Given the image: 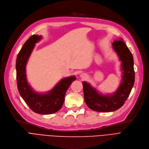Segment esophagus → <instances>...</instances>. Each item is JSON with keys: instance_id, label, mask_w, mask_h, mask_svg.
Returning <instances> with one entry per match:
<instances>
[{"instance_id": "obj_1", "label": "esophagus", "mask_w": 149, "mask_h": 149, "mask_svg": "<svg viewBox=\"0 0 149 149\" xmlns=\"http://www.w3.org/2000/svg\"><path fill=\"white\" fill-rule=\"evenodd\" d=\"M80 76H81V78H82V79H86V78H87L88 76L86 73H82V74H81Z\"/></svg>"}]
</instances>
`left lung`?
<instances>
[{"label":"left lung","mask_w":149,"mask_h":149,"mask_svg":"<svg viewBox=\"0 0 149 149\" xmlns=\"http://www.w3.org/2000/svg\"><path fill=\"white\" fill-rule=\"evenodd\" d=\"M112 47L121 61L122 79L116 91L111 94L103 95L89 83L82 82L85 102L88 108L98 112H110L121 108L129 97L134 82L133 58L129 49L121 38L113 42Z\"/></svg>","instance_id":"1"}]
</instances>
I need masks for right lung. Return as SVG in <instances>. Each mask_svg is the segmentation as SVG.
Returning a JSON list of instances; mask_svg holds the SVG:
<instances>
[{
	"label": "right lung",
	"mask_w": 149,
	"mask_h": 149,
	"mask_svg": "<svg viewBox=\"0 0 149 149\" xmlns=\"http://www.w3.org/2000/svg\"><path fill=\"white\" fill-rule=\"evenodd\" d=\"M41 39L42 36L33 35L20 50L16 63L17 85L21 97L34 112L41 115H49L61 109L66 91L76 77L72 76L63 78L53 88L44 93H38L31 88L26 79V65L35 44Z\"/></svg>",
	"instance_id": "obj_1"
}]
</instances>
